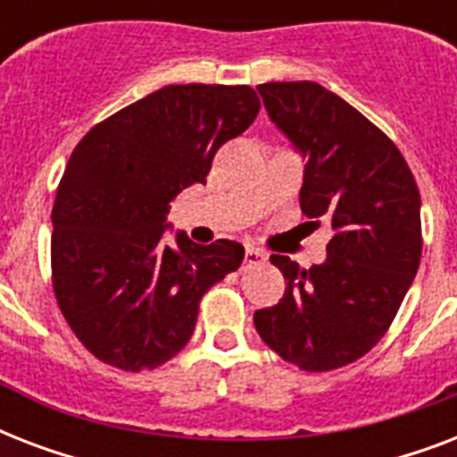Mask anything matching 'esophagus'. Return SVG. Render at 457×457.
Masks as SVG:
<instances>
[{"mask_svg":"<svg viewBox=\"0 0 457 457\" xmlns=\"http://www.w3.org/2000/svg\"><path fill=\"white\" fill-rule=\"evenodd\" d=\"M263 261H265L263 251L256 249V246H246V251H244V263L258 265V263H263Z\"/></svg>","mask_w":457,"mask_h":457,"instance_id":"1","label":"esophagus"}]
</instances>
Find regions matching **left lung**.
Wrapping results in <instances>:
<instances>
[{"mask_svg": "<svg viewBox=\"0 0 457 457\" xmlns=\"http://www.w3.org/2000/svg\"><path fill=\"white\" fill-rule=\"evenodd\" d=\"M256 89L305 161L303 213L332 222V239L308 270L270 256L287 289L253 325L285 361L325 372L368 353L396 318L422 256L420 192L396 145L341 96L311 80Z\"/></svg>", "mask_w": 457, "mask_h": 457, "instance_id": "obj_1", "label": "left lung"}]
</instances>
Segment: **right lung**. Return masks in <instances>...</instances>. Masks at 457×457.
Returning <instances> with one entry per match:
<instances>
[{"instance_id": "add662e5", "label": "right lung", "mask_w": 457, "mask_h": 457, "mask_svg": "<svg viewBox=\"0 0 457 457\" xmlns=\"http://www.w3.org/2000/svg\"><path fill=\"white\" fill-rule=\"evenodd\" d=\"M261 102L246 85H168L82 137L52 211V275L63 318L113 368L154 370L192 339L201 296L244 261L239 242L194 244L170 201L206 185L215 152Z\"/></svg>"}]
</instances>
